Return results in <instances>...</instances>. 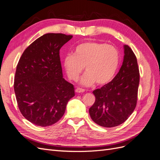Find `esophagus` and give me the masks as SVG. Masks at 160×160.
Returning <instances> with one entry per match:
<instances>
[{
    "label": "esophagus",
    "mask_w": 160,
    "mask_h": 160,
    "mask_svg": "<svg viewBox=\"0 0 160 160\" xmlns=\"http://www.w3.org/2000/svg\"><path fill=\"white\" fill-rule=\"evenodd\" d=\"M75 91L77 92V93H83V92L85 91V89H82V88H77L75 89Z\"/></svg>",
    "instance_id": "obj_1"
}]
</instances>
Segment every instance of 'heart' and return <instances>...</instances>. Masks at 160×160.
<instances>
[{
    "label": "heart",
    "instance_id": "b5f03b06",
    "mask_svg": "<svg viewBox=\"0 0 160 160\" xmlns=\"http://www.w3.org/2000/svg\"><path fill=\"white\" fill-rule=\"evenodd\" d=\"M119 63V54L112 45L98 42H86L77 46L75 55L65 58L64 65L69 78L77 81L85 67L87 72L81 79L85 86L93 85L95 82L103 85L115 76Z\"/></svg>",
    "mask_w": 160,
    "mask_h": 160
}]
</instances>
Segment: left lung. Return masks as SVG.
<instances>
[{
	"label": "left lung",
	"instance_id": "obj_1",
	"mask_svg": "<svg viewBox=\"0 0 160 160\" xmlns=\"http://www.w3.org/2000/svg\"><path fill=\"white\" fill-rule=\"evenodd\" d=\"M124 53L122 66L113 79L93 91L95 101L89 112L100 126L113 128L122 124L136 107L139 83L137 58L128 45L124 46Z\"/></svg>",
	"mask_w": 160,
	"mask_h": 160
}]
</instances>
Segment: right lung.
<instances>
[{
  "mask_svg": "<svg viewBox=\"0 0 160 160\" xmlns=\"http://www.w3.org/2000/svg\"><path fill=\"white\" fill-rule=\"evenodd\" d=\"M72 35L47 33L24 51L17 66L14 90L18 107L38 126L57 123L75 96L72 84L62 77L60 49Z\"/></svg>",
  "mask_w": 160,
  "mask_h": 160,
  "instance_id": "obj_1",
  "label": "right lung"
}]
</instances>
